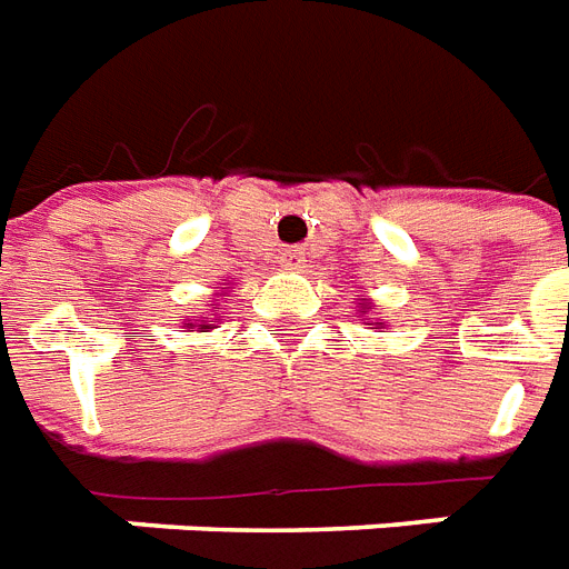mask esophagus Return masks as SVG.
Returning <instances> with one entry per match:
<instances>
[{
	"label": "esophagus",
	"mask_w": 569,
	"mask_h": 569,
	"mask_svg": "<svg viewBox=\"0 0 569 569\" xmlns=\"http://www.w3.org/2000/svg\"><path fill=\"white\" fill-rule=\"evenodd\" d=\"M280 262H283L289 271H298V268H303V250L301 247H286L283 253H280Z\"/></svg>",
	"instance_id": "esophagus-1"
}]
</instances>
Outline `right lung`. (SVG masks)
<instances>
[{"mask_svg":"<svg viewBox=\"0 0 569 569\" xmlns=\"http://www.w3.org/2000/svg\"><path fill=\"white\" fill-rule=\"evenodd\" d=\"M202 328H208V325H202Z\"/></svg>","mask_w":569,"mask_h":569,"instance_id":"1","label":"right lung"}]
</instances>
